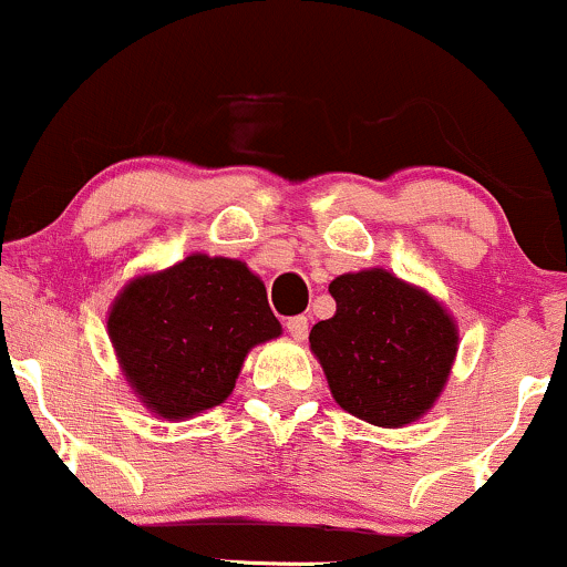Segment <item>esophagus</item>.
<instances>
[{
    "instance_id": "1",
    "label": "esophagus",
    "mask_w": 567,
    "mask_h": 567,
    "mask_svg": "<svg viewBox=\"0 0 567 567\" xmlns=\"http://www.w3.org/2000/svg\"><path fill=\"white\" fill-rule=\"evenodd\" d=\"M285 328H288V333L296 338V341H303L306 333H309V320H306V317H290V320L285 322Z\"/></svg>"
}]
</instances>
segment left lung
Here are the masks:
<instances>
[{"label":"left lung","mask_w":567,"mask_h":567,"mask_svg":"<svg viewBox=\"0 0 567 567\" xmlns=\"http://www.w3.org/2000/svg\"><path fill=\"white\" fill-rule=\"evenodd\" d=\"M330 296L336 315L311 328L309 343L338 405L389 429L421 419L458 349L451 315L383 269L336 277Z\"/></svg>","instance_id":"left-lung-1"}]
</instances>
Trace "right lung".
<instances>
[{"label":"right lung","mask_w":567,"mask_h":567,"mask_svg":"<svg viewBox=\"0 0 567 567\" xmlns=\"http://www.w3.org/2000/svg\"><path fill=\"white\" fill-rule=\"evenodd\" d=\"M279 333L261 279L243 261L202 252L133 279L109 315L130 386L162 419L220 405L247 351Z\"/></svg>","instance_id":"right-lung-1"}]
</instances>
